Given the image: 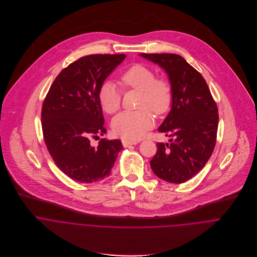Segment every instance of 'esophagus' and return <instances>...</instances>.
<instances>
[{
	"mask_svg": "<svg viewBox=\"0 0 257 257\" xmlns=\"http://www.w3.org/2000/svg\"><path fill=\"white\" fill-rule=\"evenodd\" d=\"M122 146L123 147H128L130 146H136L139 143L138 142H134V141H127V140H122Z\"/></svg>",
	"mask_w": 257,
	"mask_h": 257,
	"instance_id": "esophagus-1",
	"label": "esophagus"
}]
</instances>
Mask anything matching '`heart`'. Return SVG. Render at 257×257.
<instances>
[{"instance_id":"heart-1","label":"heart","mask_w":257,"mask_h":257,"mask_svg":"<svg viewBox=\"0 0 257 257\" xmlns=\"http://www.w3.org/2000/svg\"><path fill=\"white\" fill-rule=\"evenodd\" d=\"M120 80L125 87L141 91V110L122 111L112 119L111 128L119 138L137 141L154 124V116L149 109L159 114L169 108L171 87L166 80L155 78L154 72L144 65L132 66L121 75ZM98 99L103 110L112 114L120 108L121 93L113 82L105 81L99 89Z\"/></svg>"}]
</instances>
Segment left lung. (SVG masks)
I'll return each mask as SVG.
<instances>
[{"label": "left lung", "instance_id": "left-lung-1", "mask_svg": "<svg viewBox=\"0 0 257 257\" xmlns=\"http://www.w3.org/2000/svg\"><path fill=\"white\" fill-rule=\"evenodd\" d=\"M167 74L171 109L158 132L169 144L158 143L150 161L154 174L169 183L186 182L210 159L216 145L219 114L208 85L196 69L178 54H140Z\"/></svg>", "mask_w": 257, "mask_h": 257}]
</instances>
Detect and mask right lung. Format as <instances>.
I'll list each match as a JSON object with an SVG mask.
<instances>
[{
  "label": "right lung",
  "instance_id": "obj_1",
  "mask_svg": "<svg viewBox=\"0 0 257 257\" xmlns=\"http://www.w3.org/2000/svg\"><path fill=\"white\" fill-rule=\"evenodd\" d=\"M125 58L124 54L81 57L54 80L43 102L41 119L46 147L58 168L81 183L105 179L123 148L118 140L90 145L104 136V116L98 92Z\"/></svg>",
  "mask_w": 257,
  "mask_h": 257
}]
</instances>
